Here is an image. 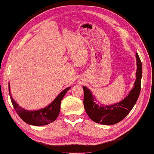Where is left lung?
<instances>
[{
	"instance_id": "left-lung-1",
	"label": "left lung",
	"mask_w": 154,
	"mask_h": 154,
	"mask_svg": "<svg viewBox=\"0 0 154 154\" xmlns=\"http://www.w3.org/2000/svg\"><path fill=\"white\" fill-rule=\"evenodd\" d=\"M137 58L136 80L133 88L125 98L112 105H99L91 91L83 86L84 92V105L86 113L93 122L103 125H114L121 122L128 114L135 104L139 97L141 89V78L142 74V63L138 54Z\"/></svg>"
}]
</instances>
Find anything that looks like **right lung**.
<instances>
[{
  "label": "right lung",
  "instance_id": "right-lung-1",
  "mask_svg": "<svg viewBox=\"0 0 154 154\" xmlns=\"http://www.w3.org/2000/svg\"><path fill=\"white\" fill-rule=\"evenodd\" d=\"M8 89L11 101H12L14 109L16 110L19 116L25 123L29 125L40 126L48 125L49 123L54 122L57 119L59 114L60 108H61V100L67 91L70 89V88H67L60 93L53 102L49 104L48 106L42 108V109L33 111L25 110L19 106L11 95L10 84H8Z\"/></svg>",
  "mask_w": 154,
  "mask_h": 154
}]
</instances>
